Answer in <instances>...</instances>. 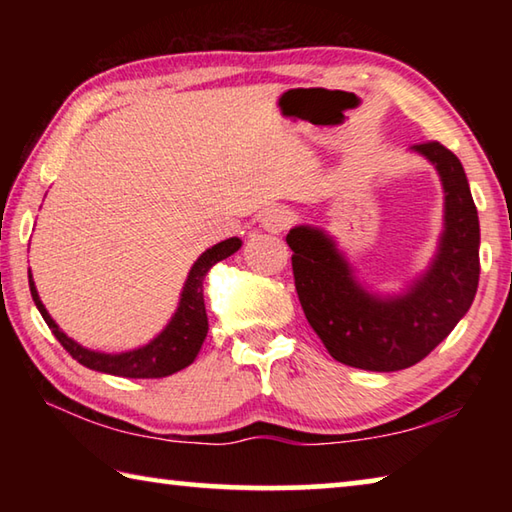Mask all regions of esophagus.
<instances>
[{
	"mask_svg": "<svg viewBox=\"0 0 512 512\" xmlns=\"http://www.w3.org/2000/svg\"><path fill=\"white\" fill-rule=\"evenodd\" d=\"M259 223H262L264 230L275 232L277 235V232L287 230L293 223V212L287 205H271V207H266L262 216H259Z\"/></svg>",
	"mask_w": 512,
	"mask_h": 512,
	"instance_id": "1",
	"label": "esophagus"
}]
</instances>
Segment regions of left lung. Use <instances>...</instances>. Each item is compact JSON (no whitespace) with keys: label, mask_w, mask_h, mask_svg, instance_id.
<instances>
[{"label":"left lung","mask_w":512,"mask_h":512,"mask_svg":"<svg viewBox=\"0 0 512 512\" xmlns=\"http://www.w3.org/2000/svg\"><path fill=\"white\" fill-rule=\"evenodd\" d=\"M413 151L436 167L445 189V230L429 271L402 296H375L320 228L287 235L302 311L327 352L345 366L395 372L422 361L456 327L479 287V214L461 160L440 142Z\"/></svg>","instance_id":"obj_1"}]
</instances>
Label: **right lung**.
I'll return each instance as SVG.
<instances>
[{
  "label": "right lung",
  "mask_w": 512,
  "mask_h": 512,
  "mask_svg": "<svg viewBox=\"0 0 512 512\" xmlns=\"http://www.w3.org/2000/svg\"><path fill=\"white\" fill-rule=\"evenodd\" d=\"M241 248V239L230 237L207 248L205 253L196 259L192 271L187 275V282L180 293V302L176 314L171 316L169 325L162 329V332L155 336L151 343L142 345V348L121 352V354H106V352H94L83 348L76 341L69 339V336L60 329L54 318L49 316V311L42 305V300L36 291V284H33V277L29 273V289L31 298L36 302L38 311L45 318L49 325L51 334L56 336L58 343L72 354L81 366L90 370L106 372V375H117V377H128V379H158V377H169L173 372L187 368L189 363L196 359L198 350L207 336V314H205V300H203V282L205 275L210 268L221 262V259L230 257Z\"/></svg>",
  "instance_id": "obj_1"
}]
</instances>
